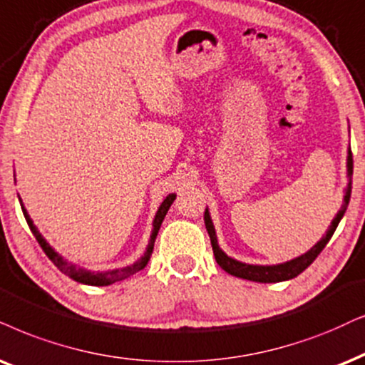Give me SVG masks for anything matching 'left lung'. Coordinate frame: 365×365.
Masks as SVG:
<instances>
[{"mask_svg":"<svg viewBox=\"0 0 365 365\" xmlns=\"http://www.w3.org/2000/svg\"><path fill=\"white\" fill-rule=\"evenodd\" d=\"M352 172H354V160H352V151H350V145L347 150V187L344 188V200H342V207L340 210L336 212V215L331 220L329 229H327L325 236L318 241L315 246L312 249H308L305 255L293 257V259L286 261V262H279V264H249V262H242L234 259L225 255V252L220 249L219 242H217V234H215V227L214 222H212V217L209 209H205L204 212V220H205V229L209 232L210 237V244L212 249H214V256L217 264H219L225 273L237 276V278L242 279H249V281H256V283H279V281H288L297 278L299 273L307 269L308 266L315 261V257L324 251V247L327 246V242L330 241L331 236H334L336 225H339L340 220L347 210L349 200H350V192H352Z\"/></svg>","mask_w":365,"mask_h":365,"instance_id":"1","label":"left lung"}]
</instances>
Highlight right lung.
I'll list each match as a JSON object with an SVG mask.
<instances>
[{"instance_id": "obj_1", "label": "right lung", "mask_w": 365, "mask_h": 365, "mask_svg": "<svg viewBox=\"0 0 365 365\" xmlns=\"http://www.w3.org/2000/svg\"><path fill=\"white\" fill-rule=\"evenodd\" d=\"M175 198H177V193H168V195L163 198V202L160 204L158 210H156V214H155V219H153V229H151L148 246H146L145 252H143V256L140 257V259H136L135 262H133V264H129V266L114 267V269H106V271H92V269H87V267H84V266H79V264H76V262L66 259V257H63L62 255H58V252L55 251L52 246H50V244L47 242V239L41 236L40 230L36 229L34 220L30 219L29 212H26L20 195H18V200H20L23 215H25V219H26V224H29V227H30L31 232H34L35 239L38 241L41 249L45 251V255L48 256V259L52 261L53 264L57 266L63 274H67L68 278L77 281V283L91 284V286H109V284L116 283V281H123V279L129 278V276L136 274L138 271L145 269L146 264H148L150 257H151V252H153V246H155L156 236H158V230L161 227V222H163L165 215H167L170 205L173 204Z\"/></svg>"}]
</instances>
